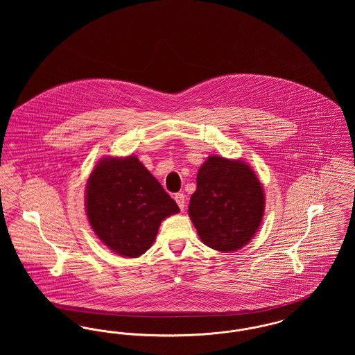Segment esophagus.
Returning <instances> with one entry per match:
<instances>
[{
	"instance_id": "1",
	"label": "esophagus",
	"mask_w": 355,
	"mask_h": 355,
	"mask_svg": "<svg viewBox=\"0 0 355 355\" xmlns=\"http://www.w3.org/2000/svg\"><path fill=\"white\" fill-rule=\"evenodd\" d=\"M174 200H175L177 205L180 206V209L184 210V207H185V194L184 193H177V194H174Z\"/></svg>"
}]
</instances>
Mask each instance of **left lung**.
Segmentation results:
<instances>
[{
	"label": "left lung",
	"mask_w": 355,
	"mask_h": 355,
	"mask_svg": "<svg viewBox=\"0 0 355 355\" xmlns=\"http://www.w3.org/2000/svg\"><path fill=\"white\" fill-rule=\"evenodd\" d=\"M263 211V187L248 164L218 155L203 162L189 216L206 246L218 252L243 248L257 233Z\"/></svg>",
	"instance_id": "left-lung-1"
}]
</instances>
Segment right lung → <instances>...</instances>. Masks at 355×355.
I'll list each match as a JSON object with an SVG mask.
<instances>
[{
	"label": "right lung",
	"mask_w": 355,
	"mask_h": 355,
	"mask_svg": "<svg viewBox=\"0 0 355 355\" xmlns=\"http://www.w3.org/2000/svg\"><path fill=\"white\" fill-rule=\"evenodd\" d=\"M85 206L102 243L129 258L150 249L161 222L180 211L135 155L101 159L87 180Z\"/></svg>",
	"instance_id": "right-lung-1"
}]
</instances>
